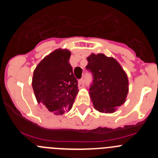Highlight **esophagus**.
<instances>
[{
	"label": "esophagus",
	"mask_w": 158,
	"mask_h": 158,
	"mask_svg": "<svg viewBox=\"0 0 158 158\" xmlns=\"http://www.w3.org/2000/svg\"><path fill=\"white\" fill-rule=\"evenodd\" d=\"M85 85V80H84V79H81V80L78 81V87L82 88Z\"/></svg>",
	"instance_id": "esophagus-1"
}]
</instances>
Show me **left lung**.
<instances>
[{"instance_id":"obj_1","label":"left lung","mask_w":158,"mask_h":158,"mask_svg":"<svg viewBox=\"0 0 158 158\" xmlns=\"http://www.w3.org/2000/svg\"><path fill=\"white\" fill-rule=\"evenodd\" d=\"M86 69L93 75L89 95L94 107L100 112L111 113L121 106L128 93V79L121 65L103 54L87 58Z\"/></svg>"}]
</instances>
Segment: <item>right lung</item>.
Segmentation results:
<instances>
[{
  "label": "right lung",
  "mask_w": 158,
  "mask_h": 158,
  "mask_svg": "<svg viewBox=\"0 0 158 158\" xmlns=\"http://www.w3.org/2000/svg\"><path fill=\"white\" fill-rule=\"evenodd\" d=\"M70 55L68 50L54 51L39 63L33 74L32 87L38 103L57 115L71 109L78 93Z\"/></svg>",
  "instance_id": "obj_1"
}]
</instances>
